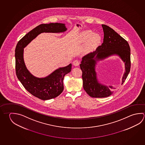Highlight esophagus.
Returning a JSON list of instances; mask_svg holds the SVG:
<instances>
[{
    "label": "esophagus",
    "instance_id": "34e87169",
    "mask_svg": "<svg viewBox=\"0 0 145 145\" xmlns=\"http://www.w3.org/2000/svg\"><path fill=\"white\" fill-rule=\"evenodd\" d=\"M73 64L75 66H78L80 64V61H78V60H75L73 62Z\"/></svg>",
    "mask_w": 145,
    "mask_h": 145
}]
</instances>
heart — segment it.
<instances>
[{"label":"heart","mask_w":145,"mask_h":145,"mask_svg":"<svg viewBox=\"0 0 145 145\" xmlns=\"http://www.w3.org/2000/svg\"><path fill=\"white\" fill-rule=\"evenodd\" d=\"M91 35V32L90 31H85L81 34V39L83 41H86L89 38ZM99 40H100V37L98 34L96 33L93 34L91 37L89 39V42H88L89 46H91L94 45L99 41Z\"/></svg>","instance_id":"b5f03b06"}]
</instances>
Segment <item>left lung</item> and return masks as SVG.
<instances>
[{"instance_id":"1","label":"left lung","mask_w":145,"mask_h":145,"mask_svg":"<svg viewBox=\"0 0 145 145\" xmlns=\"http://www.w3.org/2000/svg\"><path fill=\"white\" fill-rule=\"evenodd\" d=\"M104 32L103 43L95 51L88 54L82 59L80 67L82 72L83 87L86 93L93 98H104L113 94L114 88L99 83L95 66L97 61L116 54L125 63V72L123 76L124 82L130 70V48L126 40L108 26L102 24Z\"/></svg>"}]
</instances>
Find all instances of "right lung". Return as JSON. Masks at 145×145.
Masks as SVG:
<instances>
[{"mask_svg":"<svg viewBox=\"0 0 145 145\" xmlns=\"http://www.w3.org/2000/svg\"><path fill=\"white\" fill-rule=\"evenodd\" d=\"M65 24H42L33 28L19 41L15 49L16 73L24 88L34 96L46 100L56 98L64 90L65 75L71 71V64L56 69L44 78L33 76L26 68L23 59L24 48L42 33H62L66 31Z\"/></svg>","mask_w":145,"mask_h":145,"instance_id":"1","label":"right lung"}]
</instances>
